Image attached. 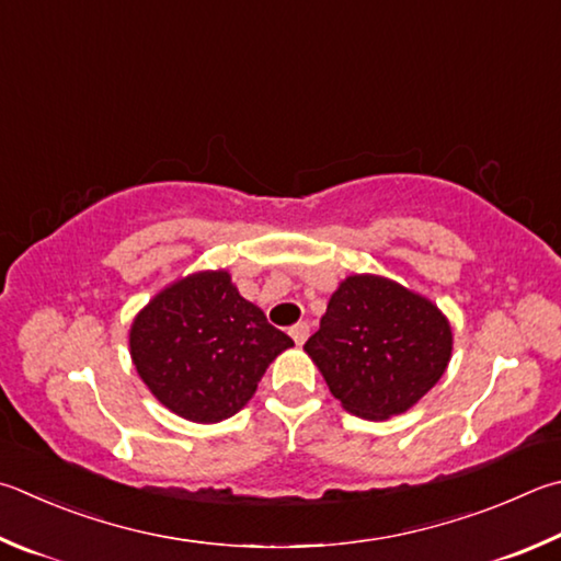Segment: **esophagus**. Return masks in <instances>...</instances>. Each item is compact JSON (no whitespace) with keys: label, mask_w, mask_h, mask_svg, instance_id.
<instances>
[{"label":"esophagus","mask_w":561,"mask_h":561,"mask_svg":"<svg viewBox=\"0 0 561 561\" xmlns=\"http://www.w3.org/2000/svg\"><path fill=\"white\" fill-rule=\"evenodd\" d=\"M289 335L294 339V343L297 345H304L309 339V325L307 323H294L289 329Z\"/></svg>","instance_id":"esophagus-1"}]
</instances>
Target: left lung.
<instances>
[{
	"mask_svg": "<svg viewBox=\"0 0 561 561\" xmlns=\"http://www.w3.org/2000/svg\"><path fill=\"white\" fill-rule=\"evenodd\" d=\"M304 351L345 412L382 422L439 382L454 331L424 294L382 274H351L331 294Z\"/></svg>",
	"mask_w": 561,
	"mask_h": 561,
	"instance_id": "left-lung-1",
	"label": "left lung"
}]
</instances>
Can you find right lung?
Segmentation results:
<instances>
[{
	"mask_svg": "<svg viewBox=\"0 0 561 561\" xmlns=\"http://www.w3.org/2000/svg\"><path fill=\"white\" fill-rule=\"evenodd\" d=\"M287 333L240 297L228 270L167 284L129 325V355L149 392L181 420L216 424L245 407Z\"/></svg>",
	"mask_w": 561,
	"mask_h": 561,
	"instance_id": "1",
	"label": "right lung"
}]
</instances>
